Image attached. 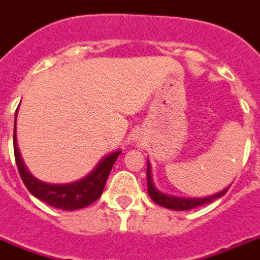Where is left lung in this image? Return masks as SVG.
<instances>
[{
    "mask_svg": "<svg viewBox=\"0 0 260 260\" xmlns=\"http://www.w3.org/2000/svg\"><path fill=\"white\" fill-rule=\"evenodd\" d=\"M146 177H148V193L149 197L155 201L156 204L165 207V208H170V210H176V211H187V210H193L200 206H206L208 203H212L214 200L222 197L230 186L225 187L224 190H221L219 193L212 194L208 197H177V196H169V194L161 193L160 190H157L153 184V179H152V170H150V163L148 160V170H146Z\"/></svg>",
    "mask_w": 260,
    "mask_h": 260,
    "instance_id": "left-lung-1",
    "label": "left lung"
}]
</instances>
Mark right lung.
Returning a JSON list of instances; mask_svg holds the SVG:
<instances>
[{
	"label": "right lung",
	"instance_id": "right-lung-1",
	"mask_svg": "<svg viewBox=\"0 0 260 260\" xmlns=\"http://www.w3.org/2000/svg\"><path fill=\"white\" fill-rule=\"evenodd\" d=\"M14 152H15L16 166L21 174V179L29 190V193L49 206L60 208L64 211L84 208L101 197L107 179H108V174L111 172L117 157L121 153V150L117 149L104 156L86 177L77 181L66 183V184L45 183L30 174L21 157L18 142H16V114L15 125H14Z\"/></svg>",
	"mask_w": 260,
	"mask_h": 260
}]
</instances>
